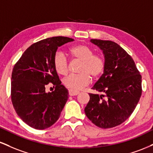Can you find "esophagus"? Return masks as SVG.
Returning <instances> with one entry per match:
<instances>
[{"label": "esophagus", "mask_w": 153, "mask_h": 153, "mask_svg": "<svg viewBox=\"0 0 153 153\" xmlns=\"http://www.w3.org/2000/svg\"><path fill=\"white\" fill-rule=\"evenodd\" d=\"M79 94L78 91H73V90H69V95L71 96H76V95H78Z\"/></svg>", "instance_id": "obj_1"}]
</instances>
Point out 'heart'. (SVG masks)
I'll return each instance as SVG.
<instances>
[{"mask_svg": "<svg viewBox=\"0 0 153 153\" xmlns=\"http://www.w3.org/2000/svg\"><path fill=\"white\" fill-rule=\"evenodd\" d=\"M71 54L75 59L81 62L79 74H71L63 78L62 82L68 88L79 91L91 82V77L96 78L101 75L105 68L104 59L101 56L94 54L92 49L85 45L72 47ZM53 63L57 73L65 75L68 71V59L62 51H57L54 55Z\"/></svg>", "mask_w": 153, "mask_h": 153, "instance_id": "obj_1", "label": "heart"}]
</instances>
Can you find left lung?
<instances>
[{"instance_id": "1", "label": "left lung", "mask_w": 153, "mask_h": 153, "mask_svg": "<svg viewBox=\"0 0 153 153\" xmlns=\"http://www.w3.org/2000/svg\"><path fill=\"white\" fill-rule=\"evenodd\" d=\"M104 55L103 73L89 94L85 108L87 117L97 127L107 129L122 124L130 117L142 94V76L135 63L118 44L91 39Z\"/></svg>"}]
</instances>
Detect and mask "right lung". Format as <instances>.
<instances>
[{"label":"right lung","instance_id":"add662e5","mask_svg":"<svg viewBox=\"0 0 153 153\" xmlns=\"http://www.w3.org/2000/svg\"><path fill=\"white\" fill-rule=\"evenodd\" d=\"M74 41L53 36L33 44L13 67L11 101L20 118L31 127L45 129L58 120L68 99V91L61 84L53 58L59 47ZM51 82L55 91L47 92Z\"/></svg>","mask_w":153,"mask_h":153}]
</instances>
